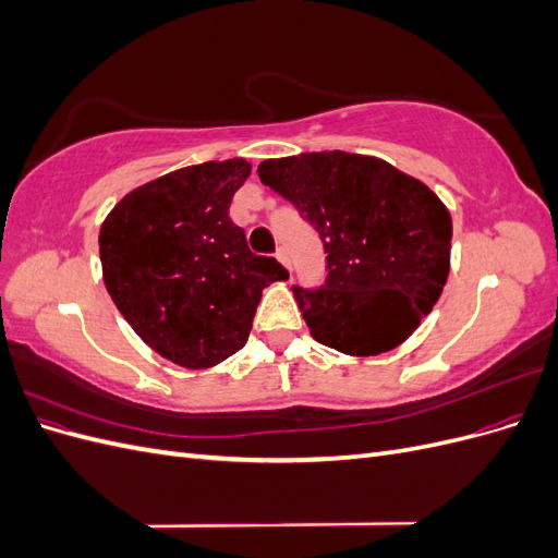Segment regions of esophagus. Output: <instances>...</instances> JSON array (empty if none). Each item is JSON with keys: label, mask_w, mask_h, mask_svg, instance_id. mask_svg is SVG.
I'll use <instances>...</instances> for the list:
<instances>
[{"label": "esophagus", "mask_w": 558, "mask_h": 558, "mask_svg": "<svg viewBox=\"0 0 558 558\" xmlns=\"http://www.w3.org/2000/svg\"><path fill=\"white\" fill-rule=\"evenodd\" d=\"M277 258H279V263H281L286 269L293 267L291 256H289V251H286V246H279V248H277Z\"/></svg>", "instance_id": "34e87169"}]
</instances>
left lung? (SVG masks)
I'll return each mask as SVG.
<instances>
[{
  "instance_id": "1",
  "label": "left lung",
  "mask_w": 558,
  "mask_h": 558,
  "mask_svg": "<svg viewBox=\"0 0 558 558\" xmlns=\"http://www.w3.org/2000/svg\"><path fill=\"white\" fill-rule=\"evenodd\" d=\"M258 177L328 253L320 289L293 286L314 340L349 356L408 340L449 277L451 216L440 197L386 160L347 150L265 160Z\"/></svg>"
}]
</instances>
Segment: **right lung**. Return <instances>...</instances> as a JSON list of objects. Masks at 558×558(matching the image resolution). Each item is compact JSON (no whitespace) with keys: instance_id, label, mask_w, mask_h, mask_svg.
Wrapping results in <instances>:
<instances>
[{"instance_id":"obj_1","label":"right lung","mask_w":558,"mask_h":558,"mask_svg":"<svg viewBox=\"0 0 558 558\" xmlns=\"http://www.w3.org/2000/svg\"><path fill=\"white\" fill-rule=\"evenodd\" d=\"M244 158L183 167L128 193L99 228L105 286L132 330L181 367L246 344L263 289L289 272L256 256L228 216Z\"/></svg>"}]
</instances>
